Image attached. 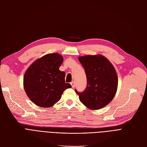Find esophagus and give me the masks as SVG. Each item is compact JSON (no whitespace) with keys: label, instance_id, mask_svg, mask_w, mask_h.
<instances>
[{"label":"esophagus","instance_id":"obj_1","mask_svg":"<svg viewBox=\"0 0 147 147\" xmlns=\"http://www.w3.org/2000/svg\"><path fill=\"white\" fill-rule=\"evenodd\" d=\"M71 86H72V87H73V88H74V86H75V84H74V82H71Z\"/></svg>","mask_w":147,"mask_h":147}]
</instances>
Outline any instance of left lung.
I'll return each instance as SVG.
<instances>
[{"label": "left lung", "instance_id": "obj_1", "mask_svg": "<svg viewBox=\"0 0 147 147\" xmlns=\"http://www.w3.org/2000/svg\"><path fill=\"white\" fill-rule=\"evenodd\" d=\"M79 61L85 69L87 87L81 93L75 92L84 106L97 110L107 106L114 98L118 87V76L113 65L102 55L80 56Z\"/></svg>", "mask_w": 147, "mask_h": 147}]
</instances>
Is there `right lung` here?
I'll list each match as a JSON object with an SVG mask.
<instances>
[{
  "label": "right lung",
  "mask_w": 147,
  "mask_h": 147,
  "mask_svg": "<svg viewBox=\"0 0 147 147\" xmlns=\"http://www.w3.org/2000/svg\"><path fill=\"white\" fill-rule=\"evenodd\" d=\"M63 57L58 53L46 54L36 60L24 76V88L27 96L38 106L50 107L58 102L66 89L65 73L59 70Z\"/></svg>",
  "instance_id": "obj_1"
}]
</instances>
